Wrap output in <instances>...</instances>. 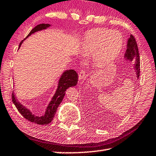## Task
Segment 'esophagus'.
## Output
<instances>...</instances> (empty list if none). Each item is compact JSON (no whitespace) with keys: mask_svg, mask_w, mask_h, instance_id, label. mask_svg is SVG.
<instances>
[{"mask_svg":"<svg viewBox=\"0 0 156 156\" xmlns=\"http://www.w3.org/2000/svg\"><path fill=\"white\" fill-rule=\"evenodd\" d=\"M86 73H85V71L83 69H81L80 70V72H79V81L83 80V79H86Z\"/></svg>","mask_w":156,"mask_h":156,"instance_id":"34e87169","label":"esophagus"}]
</instances>
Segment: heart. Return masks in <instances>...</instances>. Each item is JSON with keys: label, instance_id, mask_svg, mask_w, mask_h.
Instances as JSON below:
<instances>
[{"label": "heart", "instance_id": "1", "mask_svg": "<svg viewBox=\"0 0 156 156\" xmlns=\"http://www.w3.org/2000/svg\"><path fill=\"white\" fill-rule=\"evenodd\" d=\"M124 37L119 31L99 28L87 32L81 41V51L92 55L94 63L105 68L116 59L124 46Z\"/></svg>", "mask_w": 156, "mask_h": 156}]
</instances>
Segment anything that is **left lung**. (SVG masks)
<instances>
[{"label": "left lung", "mask_w": 156, "mask_h": 156, "mask_svg": "<svg viewBox=\"0 0 156 156\" xmlns=\"http://www.w3.org/2000/svg\"><path fill=\"white\" fill-rule=\"evenodd\" d=\"M124 59L130 63H132L133 62L134 63V69L135 74L136 75L137 79H139L140 75V57L136 40L133 35H130L127 41Z\"/></svg>", "instance_id": "8db88e82"}]
</instances>
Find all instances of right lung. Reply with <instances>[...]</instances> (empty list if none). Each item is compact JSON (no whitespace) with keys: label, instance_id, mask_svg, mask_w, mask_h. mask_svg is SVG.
I'll return each mask as SVG.
<instances>
[{"label":"right lung","instance_id":"obj_1","mask_svg":"<svg viewBox=\"0 0 156 156\" xmlns=\"http://www.w3.org/2000/svg\"><path fill=\"white\" fill-rule=\"evenodd\" d=\"M50 26L51 24H49V23H41V24L37 25L30 32V33L28 34L26 39H27L28 37H30L31 34L35 33V32L46 30ZM23 41L20 43L19 49L21 47ZM77 81L78 74L75 70L70 69L64 70L62 74L61 75L59 80H58V87L54 95L52 97L51 100L47 107L45 113L42 116H35L34 115L32 114L28 108L23 106L20 102L17 101L14 92L12 93V101L17 109L22 115V116H23L24 118L31 122L35 123V124L39 125H47L51 123L54 119L58 106L62 101L64 96L65 95L66 90L70 87L75 86L77 83Z\"/></svg>","mask_w":156,"mask_h":156}]
</instances>
